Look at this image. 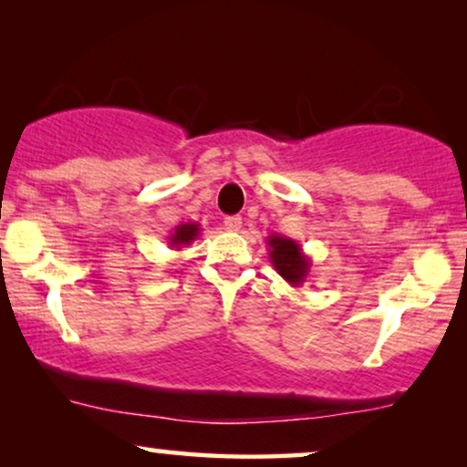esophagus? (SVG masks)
I'll return each mask as SVG.
<instances>
[{"mask_svg": "<svg viewBox=\"0 0 467 467\" xmlns=\"http://www.w3.org/2000/svg\"><path fill=\"white\" fill-rule=\"evenodd\" d=\"M240 227H242V219L238 214L225 216V229H229V232H240Z\"/></svg>", "mask_w": 467, "mask_h": 467, "instance_id": "obj_1", "label": "esophagus"}]
</instances>
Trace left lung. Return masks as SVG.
<instances>
[{
  "mask_svg": "<svg viewBox=\"0 0 467 467\" xmlns=\"http://www.w3.org/2000/svg\"><path fill=\"white\" fill-rule=\"evenodd\" d=\"M267 246H270V261L274 270L291 286H302L312 267V259L304 253V248L296 240L278 234L267 235Z\"/></svg>",
  "mask_w": 467,
  "mask_h": 467,
  "instance_id": "8db88e82",
  "label": "left lung"
}]
</instances>
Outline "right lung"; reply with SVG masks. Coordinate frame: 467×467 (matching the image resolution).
Segmentation results:
<instances>
[{
	"label": "right lung",
	"mask_w": 467,
	"mask_h": 467,
	"mask_svg": "<svg viewBox=\"0 0 467 467\" xmlns=\"http://www.w3.org/2000/svg\"><path fill=\"white\" fill-rule=\"evenodd\" d=\"M200 232H202L200 223H181V225H176L174 232L168 235V244L170 248L181 251L182 246H189L191 242L200 235Z\"/></svg>",
	"instance_id": "right-lung-1"
}]
</instances>
